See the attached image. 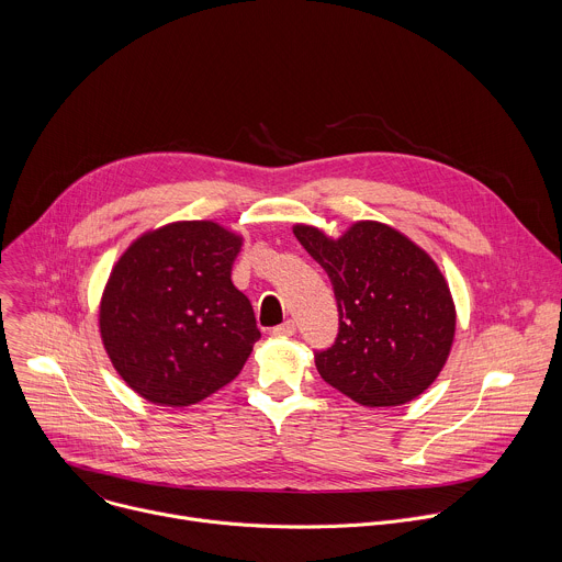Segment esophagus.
<instances>
[{"instance_id": "1", "label": "esophagus", "mask_w": 562, "mask_h": 562, "mask_svg": "<svg viewBox=\"0 0 562 562\" xmlns=\"http://www.w3.org/2000/svg\"><path fill=\"white\" fill-rule=\"evenodd\" d=\"M295 334V323L293 319H286L284 325H278L276 329H273V336L276 338H291Z\"/></svg>"}]
</instances>
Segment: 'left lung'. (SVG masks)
<instances>
[{"label":"left lung","mask_w":562,"mask_h":562,"mask_svg":"<svg viewBox=\"0 0 562 562\" xmlns=\"http://www.w3.org/2000/svg\"><path fill=\"white\" fill-rule=\"evenodd\" d=\"M293 233L338 300V338L315 353L323 380L364 407H400L429 389L456 334V304L431 256L373 220L336 239L308 224Z\"/></svg>","instance_id":"8db88e82"}]
</instances>
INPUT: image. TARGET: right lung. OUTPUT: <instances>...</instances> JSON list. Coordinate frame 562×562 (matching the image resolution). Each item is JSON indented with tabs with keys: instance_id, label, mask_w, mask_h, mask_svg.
I'll list each match as a JSON object with an SVG mask.
<instances>
[{
	"instance_id": "1",
	"label": "right lung",
	"mask_w": 562,
	"mask_h": 562,
	"mask_svg": "<svg viewBox=\"0 0 562 562\" xmlns=\"http://www.w3.org/2000/svg\"><path fill=\"white\" fill-rule=\"evenodd\" d=\"M243 247L211 220L142 233L115 262L100 300L102 345L144 400L189 407L243 371L260 329L249 297L231 282Z\"/></svg>"
}]
</instances>
